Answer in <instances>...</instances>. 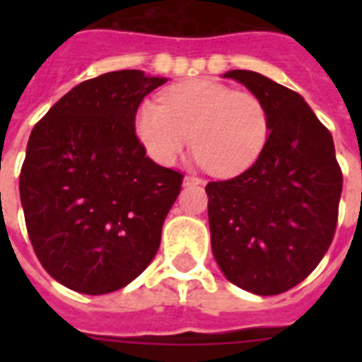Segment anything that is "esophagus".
Here are the masks:
<instances>
[{
    "label": "esophagus",
    "mask_w": 362,
    "mask_h": 362,
    "mask_svg": "<svg viewBox=\"0 0 362 362\" xmlns=\"http://www.w3.org/2000/svg\"><path fill=\"white\" fill-rule=\"evenodd\" d=\"M195 184H201V178L193 175H187L184 176V186H195Z\"/></svg>",
    "instance_id": "esophagus-1"
}]
</instances>
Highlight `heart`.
<instances>
[{
    "label": "heart",
    "mask_w": 362,
    "mask_h": 362,
    "mask_svg": "<svg viewBox=\"0 0 362 362\" xmlns=\"http://www.w3.org/2000/svg\"><path fill=\"white\" fill-rule=\"evenodd\" d=\"M135 131L158 163H175L193 141L199 163L212 175L235 176L250 169L263 152L270 115L255 93L195 78L167 90L161 101H142Z\"/></svg>",
    "instance_id": "heart-1"
}]
</instances>
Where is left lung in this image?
I'll return each instance as SVG.
<instances>
[{
	"label": "left lung",
	"instance_id": "8db88e82",
	"mask_svg": "<svg viewBox=\"0 0 362 362\" xmlns=\"http://www.w3.org/2000/svg\"><path fill=\"white\" fill-rule=\"evenodd\" d=\"M263 99L270 135L231 180L209 182L212 253L231 284L255 295L291 289L331 246L342 195L332 135L303 95L253 71H227Z\"/></svg>",
	"mask_w": 362,
	"mask_h": 362
}]
</instances>
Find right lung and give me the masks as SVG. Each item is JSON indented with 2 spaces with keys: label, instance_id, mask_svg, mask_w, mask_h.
Instances as JSON below:
<instances>
[{
  "label": "right lung",
  "instance_id": "obj_1",
  "mask_svg": "<svg viewBox=\"0 0 362 362\" xmlns=\"http://www.w3.org/2000/svg\"><path fill=\"white\" fill-rule=\"evenodd\" d=\"M163 76L124 69L81 82L33 127L20 170L31 246L84 295L122 289L152 263L180 173L146 158L135 115Z\"/></svg>",
  "mask_w": 362,
  "mask_h": 362
}]
</instances>
